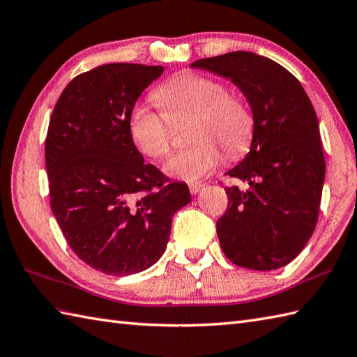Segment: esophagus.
I'll list each match as a JSON object with an SVG mask.
<instances>
[{"label": "esophagus", "mask_w": 357, "mask_h": 357, "mask_svg": "<svg viewBox=\"0 0 357 357\" xmlns=\"http://www.w3.org/2000/svg\"><path fill=\"white\" fill-rule=\"evenodd\" d=\"M203 183H191L189 185V191H191V194H199L202 189H203Z\"/></svg>", "instance_id": "esophagus-1"}]
</instances>
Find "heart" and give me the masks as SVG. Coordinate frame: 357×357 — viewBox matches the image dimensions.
<instances>
[{
  "mask_svg": "<svg viewBox=\"0 0 357 357\" xmlns=\"http://www.w3.org/2000/svg\"><path fill=\"white\" fill-rule=\"evenodd\" d=\"M154 99L165 113L146 105H134L128 117V131L139 151L151 158L168 155L172 146L171 121L194 116L191 148L180 151L165 165L171 177L195 181L208 176L226 157L238 160L249 151L255 117L241 96L229 93L218 79L180 73L157 86ZM221 147L224 149H219Z\"/></svg>",
  "mask_w": 357,
  "mask_h": 357,
  "instance_id": "b5f03b06",
  "label": "heart"
}]
</instances>
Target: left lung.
Instances as JSON below:
<instances>
[{
  "instance_id": "8db88e82",
  "label": "left lung",
  "mask_w": 357,
  "mask_h": 357,
  "mask_svg": "<svg viewBox=\"0 0 357 357\" xmlns=\"http://www.w3.org/2000/svg\"><path fill=\"white\" fill-rule=\"evenodd\" d=\"M191 67L231 79L255 117L250 151L226 172L249 188H225L227 209L217 221L221 249L252 271L286 266L314 231L326 177L312 102L289 70L257 53L232 52Z\"/></svg>"
}]
</instances>
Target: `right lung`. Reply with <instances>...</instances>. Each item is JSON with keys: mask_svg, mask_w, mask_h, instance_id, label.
I'll use <instances>...</instances> for the list:
<instances>
[{"mask_svg": "<svg viewBox=\"0 0 357 357\" xmlns=\"http://www.w3.org/2000/svg\"><path fill=\"white\" fill-rule=\"evenodd\" d=\"M162 66L116 62L76 76L54 105L45 139L50 206L68 245L96 271L125 276L155 264L186 183L146 165L128 117Z\"/></svg>", "mask_w": 357, "mask_h": 357, "instance_id": "right-lung-1", "label": "right lung"}]
</instances>
